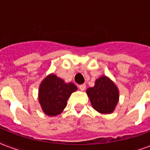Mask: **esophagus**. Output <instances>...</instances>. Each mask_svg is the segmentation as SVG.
Instances as JSON below:
<instances>
[{
    "mask_svg": "<svg viewBox=\"0 0 150 150\" xmlns=\"http://www.w3.org/2000/svg\"><path fill=\"white\" fill-rule=\"evenodd\" d=\"M79 88L81 90V91H84L85 89H86V84H81L79 86Z\"/></svg>",
    "mask_w": 150,
    "mask_h": 150,
    "instance_id": "1",
    "label": "esophagus"
}]
</instances>
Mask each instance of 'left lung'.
Instances as JSON below:
<instances>
[{
	"label": "left lung",
	"instance_id": "8db88e82",
	"mask_svg": "<svg viewBox=\"0 0 150 150\" xmlns=\"http://www.w3.org/2000/svg\"><path fill=\"white\" fill-rule=\"evenodd\" d=\"M87 94L93 108L102 114L112 112L119 101L118 88L105 75L96 80L93 88L87 89Z\"/></svg>",
	"mask_w": 150,
	"mask_h": 150
}]
</instances>
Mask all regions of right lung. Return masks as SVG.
Returning a JSON list of instances; mask_svg holds the SVG:
<instances>
[{"label":"right lung","mask_w":150,"mask_h":150,"mask_svg":"<svg viewBox=\"0 0 150 150\" xmlns=\"http://www.w3.org/2000/svg\"><path fill=\"white\" fill-rule=\"evenodd\" d=\"M76 90L74 83H66L57 75L50 74L46 76L38 90V100L44 113L50 116L60 114L67 106L70 96Z\"/></svg>","instance_id":"1"}]
</instances>
